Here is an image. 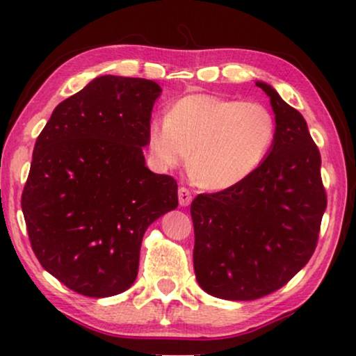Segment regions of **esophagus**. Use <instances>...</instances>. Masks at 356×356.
Here are the masks:
<instances>
[{
	"mask_svg": "<svg viewBox=\"0 0 356 356\" xmlns=\"http://www.w3.org/2000/svg\"><path fill=\"white\" fill-rule=\"evenodd\" d=\"M192 202V193L188 191L187 187H181L179 188V203H181V207H187L191 205Z\"/></svg>",
	"mask_w": 356,
	"mask_h": 356,
	"instance_id": "34e87169",
	"label": "esophagus"
}]
</instances>
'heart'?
<instances>
[{"mask_svg": "<svg viewBox=\"0 0 356 356\" xmlns=\"http://www.w3.org/2000/svg\"><path fill=\"white\" fill-rule=\"evenodd\" d=\"M277 120L264 104L211 94H191L170 106L168 117L148 127V149L161 169L191 159V174L210 191L244 182L267 159Z\"/></svg>", "mask_w": 356, "mask_h": 356, "instance_id": "b5f03b06", "label": "heart"}]
</instances>
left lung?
Instances as JSON below:
<instances>
[{
    "label": "left lung",
    "mask_w": 356,
    "mask_h": 356,
    "mask_svg": "<svg viewBox=\"0 0 356 356\" xmlns=\"http://www.w3.org/2000/svg\"><path fill=\"white\" fill-rule=\"evenodd\" d=\"M277 138L244 182L193 198V270L208 295L249 301L280 290L314 254L327 195L306 120L272 86Z\"/></svg>",
    "instance_id": "obj_1"
}]
</instances>
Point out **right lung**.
Returning <instances> with one entry per match:
<instances>
[{
  "label": "right lung",
  "mask_w": 356,
  "mask_h": 356,
  "mask_svg": "<svg viewBox=\"0 0 356 356\" xmlns=\"http://www.w3.org/2000/svg\"><path fill=\"white\" fill-rule=\"evenodd\" d=\"M161 88L99 76L55 107L35 141L21 207L42 267L79 295L123 293L151 222L179 205L177 182L145 165Z\"/></svg>",
  "instance_id": "right-lung-1"
}]
</instances>
